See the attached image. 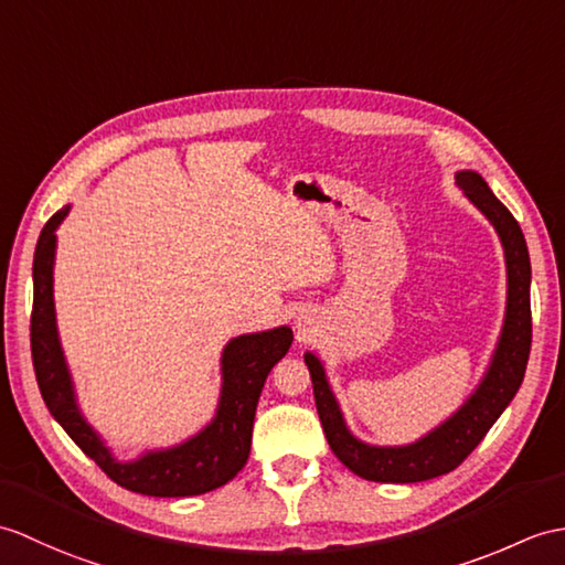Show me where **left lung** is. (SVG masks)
<instances>
[{
    "label": "left lung",
    "instance_id": "obj_1",
    "mask_svg": "<svg viewBox=\"0 0 565 565\" xmlns=\"http://www.w3.org/2000/svg\"><path fill=\"white\" fill-rule=\"evenodd\" d=\"M455 182L467 200L491 221L503 245L508 274V300L501 337H498L487 375L481 377L479 387L471 392L460 409L416 443L395 445V448L369 445L347 428L320 359L315 353H306L315 406H318L327 443H330L332 452L344 467L369 481L416 483L443 477L455 467H460L467 460V455L477 448L489 428L498 422V416L505 412V406L513 402L515 392L522 385L524 369H527L532 347V267L520 223L491 192L487 180L475 170H460L455 175Z\"/></svg>",
    "mask_w": 565,
    "mask_h": 565
}]
</instances>
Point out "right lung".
<instances>
[{
	"label": "right lung",
	"mask_w": 565,
	"mask_h": 565,
	"mask_svg": "<svg viewBox=\"0 0 565 565\" xmlns=\"http://www.w3.org/2000/svg\"><path fill=\"white\" fill-rule=\"evenodd\" d=\"M70 206L52 216L35 245L31 353L38 387L55 422L105 475L127 491L159 498L200 495L228 483L250 455L259 392L274 363L291 349V327L231 339L221 353V397L216 416L196 436L166 450H149L132 462H120L100 440L76 404L74 383L57 334L52 267H55L57 226Z\"/></svg>",
	"instance_id": "obj_1"
}]
</instances>
